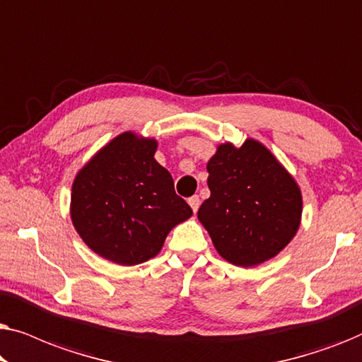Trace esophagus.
Segmentation results:
<instances>
[{"mask_svg":"<svg viewBox=\"0 0 362 362\" xmlns=\"http://www.w3.org/2000/svg\"><path fill=\"white\" fill-rule=\"evenodd\" d=\"M187 202H189L191 209L194 211V212H197V209H199V206H201L199 196H192V197H189V199H187Z\"/></svg>","mask_w":362,"mask_h":362,"instance_id":"obj_1","label":"esophagus"}]
</instances>
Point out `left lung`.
Returning a JSON list of instances; mask_svg holds the SVG:
<instances>
[{"label":"left lung","mask_w":362,"mask_h":362,"mask_svg":"<svg viewBox=\"0 0 362 362\" xmlns=\"http://www.w3.org/2000/svg\"><path fill=\"white\" fill-rule=\"evenodd\" d=\"M209 199L197 219L222 259L255 267L280 254L298 232L300 186L265 145L247 138L222 143L207 161Z\"/></svg>","instance_id":"1"}]
</instances>
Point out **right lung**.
<instances>
[{"label":"right lung","instance_id":"1","mask_svg":"<svg viewBox=\"0 0 362 362\" xmlns=\"http://www.w3.org/2000/svg\"><path fill=\"white\" fill-rule=\"evenodd\" d=\"M156 148L155 138L123 132L74 177L72 224L88 249L113 264L153 259L173 227L192 216L170 171L155 160Z\"/></svg>","mask_w":362,"mask_h":362}]
</instances>
